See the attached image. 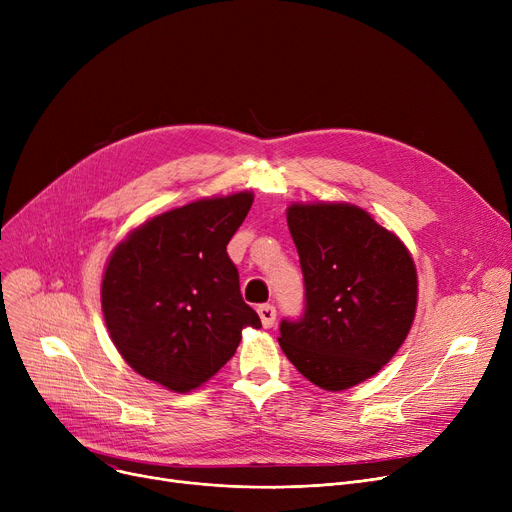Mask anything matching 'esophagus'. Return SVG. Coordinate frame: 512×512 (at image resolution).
<instances>
[{"label": "esophagus", "mask_w": 512, "mask_h": 512, "mask_svg": "<svg viewBox=\"0 0 512 512\" xmlns=\"http://www.w3.org/2000/svg\"><path fill=\"white\" fill-rule=\"evenodd\" d=\"M257 313L261 317L263 328H272L274 326V321H276V307L274 305H261L257 309Z\"/></svg>", "instance_id": "1"}]
</instances>
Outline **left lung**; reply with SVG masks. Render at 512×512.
<instances>
[{
  "label": "left lung",
  "instance_id": "left-lung-1",
  "mask_svg": "<svg viewBox=\"0 0 512 512\" xmlns=\"http://www.w3.org/2000/svg\"><path fill=\"white\" fill-rule=\"evenodd\" d=\"M286 218L305 309L299 319L280 321L282 351L319 388L357 386L394 357L411 330L415 263L392 232L355 205H290Z\"/></svg>",
  "mask_w": 512,
  "mask_h": 512
}]
</instances>
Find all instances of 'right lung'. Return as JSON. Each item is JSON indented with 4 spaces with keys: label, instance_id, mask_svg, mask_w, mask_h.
<instances>
[{
    "label": "right lung",
    "instance_id": "obj_1",
    "mask_svg": "<svg viewBox=\"0 0 512 512\" xmlns=\"http://www.w3.org/2000/svg\"><path fill=\"white\" fill-rule=\"evenodd\" d=\"M251 205V193L188 203L116 247L101 284L103 317L143 378L174 392L199 388L236 353L242 328H261L226 251Z\"/></svg>",
    "mask_w": 512,
    "mask_h": 512
}]
</instances>
